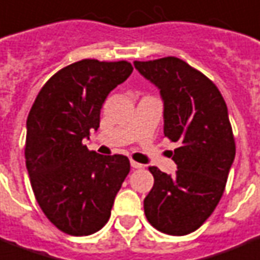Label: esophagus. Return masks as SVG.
<instances>
[{"mask_svg": "<svg viewBox=\"0 0 260 260\" xmlns=\"http://www.w3.org/2000/svg\"><path fill=\"white\" fill-rule=\"evenodd\" d=\"M131 166H132L134 169H139V168H142V165H140L139 162H135V161H131Z\"/></svg>", "mask_w": 260, "mask_h": 260, "instance_id": "34e87169", "label": "esophagus"}]
</instances>
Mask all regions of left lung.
<instances>
[{
    "label": "left lung",
    "instance_id": "obj_1",
    "mask_svg": "<svg viewBox=\"0 0 260 260\" xmlns=\"http://www.w3.org/2000/svg\"><path fill=\"white\" fill-rule=\"evenodd\" d=\"M139 73L159 90L164 134L178 143L174 174L151 166L154 185L144 199L148 222L162 233L196 231L221 201L236 146L228 108L209 77L177 57L135 61Z\"/></svg>",
    "mask_w": 260,
    "mask_h": 260
}]
</instances>
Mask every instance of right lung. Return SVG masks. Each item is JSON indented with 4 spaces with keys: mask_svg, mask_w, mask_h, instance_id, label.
I'll use <instances>...</instances> for the list:
<instances>
[{
    "mask_svg": "<svg viewBox=\"0 0 260 260\" xmlns=\"http://www.w3.org/2000/svg\"><path fill=\"white\" fill-rule=\"evenodd\" d=\"M132 71L126 61H77L47 80L29 110L24 154L31 187L45 215L64 233L102 229L129 173L125 155L90 151L83 139L98 129L105 99Z\"/></svg>",
    "mask_w": 260,
    "mask_h": 260,
    "instance_id": "obj_1",
    "label": "right lung"
}]
</instances>
